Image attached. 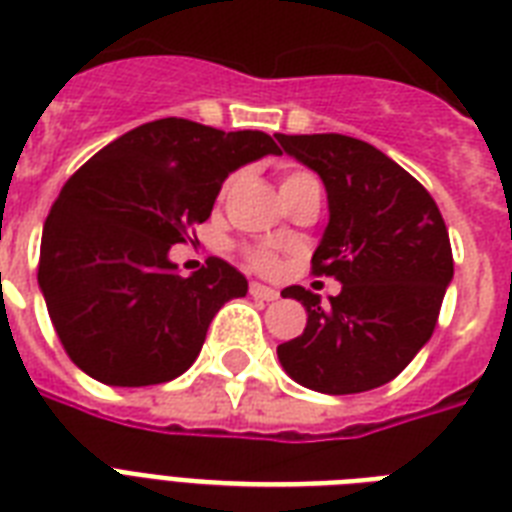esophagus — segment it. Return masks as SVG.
Listing matches in <instances>:
<instances>
[{
	"mask_svg": "<svg viewBox=\"0 0 512 512\" xmlns=\"http://www.w3.org/2000/svg\"><path fill=\"white\" fill-rule=\"evenodd\" d=\"M251 296L253 299H261V301H275L280 299V293L275 291V288H267V285H261V283H251Z\"/></svg>",
	"mask_w": 512,
	"mask_h": 512,
	"instance_id": "obj_1",
	"label": "esophagus"
}]
</instances>
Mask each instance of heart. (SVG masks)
<instances>
[{"label": "heart", "instance_id": "b5f03b06", "mask_svg": "<svg viewBox=\"0 0 512 512\" xmlns=\"http://www.w3.org/2000/svg\"><path fill=\"white\" fill-rule=\"evenodd\" d=\"M307 178H315V176L307 173V170H291V173L283 178V186L299 184V181H307ZM229 184H232V181H227V189ZM243 259L248 267L261 272V275H272V272L280 269V256H277L275 251H269V248H243Z\"/></svg>", "mask_w": 512, "mask_h": 512}]
</instances>
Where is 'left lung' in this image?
Segmentation results:
<instances>
[{"label":"left lung","instance_id":"left-lung-1","mask_svg":"<svg viewBox=\"0 0 512 512\" xmlns=\"http://www.w3.org/2000/svg\"><path fill=\"white\" fill-rule=\"evenodd\" d=\"M277 141L326 184L331 219L312 272L342 283L331 304L301 285L285 288L307 307V328L277 358L296 382L328 395L382 387L435 331L454 277L446 221L417 178L360 138L277 133Z\"/></svg>","mask_w":512,"mask_h":512}]
</instances>
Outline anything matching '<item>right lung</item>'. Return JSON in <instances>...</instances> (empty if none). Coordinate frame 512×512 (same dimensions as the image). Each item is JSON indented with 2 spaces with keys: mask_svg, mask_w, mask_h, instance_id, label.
I'll return each instance as SVG.
<instances>
[{
  "mask_svg": "<svg viewBox=\"0 0 512 512\" xmlns=\"http://www.w3.org/2000/svg\"><path fill=\"white\" fill-rule=\"evenodd\" d=\"M264 154L280 146L261 130L165 117L104 146L63 184L37 277L63 350L87 376L146 387L192 366L216 312L248 280L219 256L178 275L170 245L211 216L232 170Z\"/></svg>",
  "mask_w": 512,
  "mask_h": 512,
  "instance_id": "right-lung-1",
  "label": "right lung"
}]
</instances>
